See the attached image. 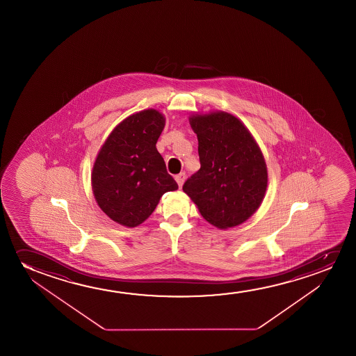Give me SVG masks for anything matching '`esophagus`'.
<instances>
[{
	"instance_id": "obj_1",
	"label": "esophagus",
	"mask_w": 356,
	"mask_h": 356,
	"mask_svg": "<svg viewBox=\"0 0 356 356\" xmlns=\"http://www.w3.org/2000/svg\"><path fill=\"white\" fill-rule=\"evenodd\" d=\"M186 179V174L185 172H180L179 175L175 176V180L176 182H177V185H179V187H182V185H184V181H185Z\"/></svg>"
}]
</instances>
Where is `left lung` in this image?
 Masks as SVG:
<instances>
[{
    "label": "left lung",
    "instance_id": "1",
    "mask_svg": "<svg viewBox=\"0 0 356 356\" xmlns=\"http://www.w3.org/2000/svg\"><path fill=\"white\" fill-rule=\"evenodd\" d=\"M200 169L182 190L208 222L219 229L242 224L261 204L268 186L263 154L250 132L229 113L193 115Z\"/></svg>",
    "mask_w": 356,
    "mask_h": 356
}]
</instances>
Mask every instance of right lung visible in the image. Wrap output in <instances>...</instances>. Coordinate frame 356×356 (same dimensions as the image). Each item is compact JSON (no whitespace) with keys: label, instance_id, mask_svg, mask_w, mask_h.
<instances>
[{"label":"right lung","instance_id":"obj_1","mask_svg":"<svg viewBox=\"0 0 356 356\" xmlns=\"http://www.w3.org/2000/svg\"><path fill=\"white\" fill-rule=\"evenodd\" d=\"M165 119L154 109L127 118L104 142L92 170L99 208L118 224L135 227L154 211L161 195L177 190L156 143Z\"/></svg>","mask_w":356,"mask_h":356}]
</instances>
